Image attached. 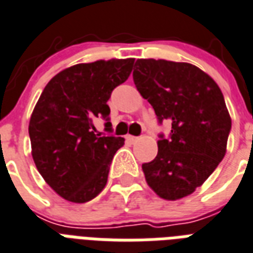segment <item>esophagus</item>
Segmentation results:
<instances>
[{"label":"esophagus","instance_id":"esophagus-1","mask_svg":"<svg viewBox=\"0 0 253 253\" xmlns=\"http://www.w3.org/2000/svg\"><path fill=\"white\" fill-rule=\"evenodd\" d=\"M126 139L130 142V143H135V142H138L139 140V138L138 136H132V135H127Z\"/></svg>","mask_w":253,"mask_h":253}]
</instances>
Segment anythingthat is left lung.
Returning <instances> with one entry per match:
<instances>
[{
  "instance_id": "1",
  "label": "left lung",
  "mask_w": 253,
  "mask_h": 253,
  "mask_svg": "<svg viewBox=\"0 0 253 253\" xmlns=\"http://www.w3.org/2000/svg\"><path fill=\"white\" fill-rule=\"evenodd\" d=\"M134 84L159 122H171L161 135L158 155L142 165L152 191L166 200L191 195L211 175L227 151L231 117L223 92L211 77L187 62L136 59Z\"/></svg>"
}]
</instances>
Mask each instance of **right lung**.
Returning a JSON list of instances; mask_svg holds the SVG:
<instances>
[{
    "label": "right lung",
    "instance_id": "right-lung-1",
    "mask_svg": "<svg viewBox=\"0 0 253 253\" xmlns=\"http://www.w3.org/2000/svg\"><path fill=\"white\" fill-rule=\"evenodd\" d=\"M134 61L113 58L67 67L50 80L37 102L29 123L33 161L63 199L86 203L105 188L125 139L96 134L94 121H109L111 91L130 77Z\"/></svg>",
    "mask_w": 253,
    "mask_h": 253
}]
</instances>
